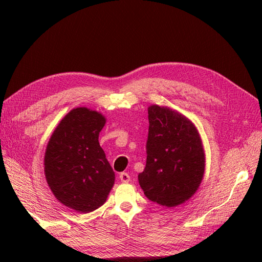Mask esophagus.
<instances>
[{"mask_svg": "<svg viewBox=\"0 0 262 262\" xmlns=\"http://www.w3.org/2000/svg\"><path fill=\"white\" fill-rule=\"evenodd\" d=\"M119 179H120V181H121V182L128 183V182L130 181V177H129V174L126 173V172H122V173H120V174H119Z\"/></svg>", "mask_w": 262, "mask_h": 262, "instance_id": "esophagus-1", "label": "esophagus"}]
</instances>
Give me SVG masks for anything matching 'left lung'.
<instances>
[{"label":"left lung","mask_w":262,"mask_h":262,"mask_svg":"<svg viewBox=\"0 0 262 262\" xmlns=\"http://www.w3.org/2000/svg\"><path fill=\"white\" fill-rule=\"evenodd\" d=\"M146 165L138 174L144 194L163 207L186 203L198 190L205 172V151L196 126L177 110L148 107Z\"/></svg>","instance_id":"obj_1"}]
</instances>
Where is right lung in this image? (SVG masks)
I'll list each match as a JSON object with an SVG mask.
<instances>
[{
    "label": "right lung",
    "mask_w": 262,
    "mask_h": 262,
    "mask_svg": "<svg viewBox=\"0 0 262 262\" xmlns=\"http://www.w3.org/2000/svg\"><path fill=\"white\" fill-rule=\"evenodd\" d=\"M105 117L96 110L72 109L49 138L43 165L49 188L59 203L79 213L102 206L115 172L99 144Z\"/></svg>",
    "instance_id": "obj_1"
}]
</instances>
